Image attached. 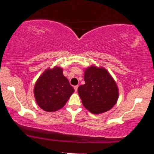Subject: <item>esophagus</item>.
Here are the masks:
<instances>
[{
    "instance_id": "esophagus-1",
    "label": "esophagus",
    "mask_w": 154,
    "mask_h": 154,
    "mask_svg": "<svg viewBox=\"0 0 154 154\" xmlns=\"http://www.w3.org/2000/svg\"><path fill=\"white\" fill-rule=\"evenodd\" d=\"M77 88H78V85H76V86H75V87H74V89H75V92H77Z\"/></svg>"
}]
</instances>
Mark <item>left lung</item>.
Instances as JSON below:
<instances>
[{
  "label": "left lung",
  "instance_id": "8db88e82",
  "mask_svg": "<svg viewBox=\"0 0 154 154\" xmlns=\"http://www.w3.org/2000/svg\"><path fill=\"white\" fill-rule=\"evenodd\" d=\"M85 85L79 86L78 93L84 106L95 114L110 110L119 96L118 88L104 68L91 66L84 74Z\"/></svg>",
  "mask_w": 154,
  "mask_h": 154
}]
</instances>
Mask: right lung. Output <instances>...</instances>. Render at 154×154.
<instances>
[{
  "instance_id": "add662e5",
  "label": "right lung",
  "mask_w": 154,
  "mask_h": 154,
  "mask_svg": "<svg viewBox=\"0 0 154 154\" xmlns=\"http://www.w3.org/2000/svg\"><path fill=\"white\" fill-rule=\"evenodd\" d=\"M75 90L60 67L48 69L39 77L34 88L35 98L44 111L52 112L63 107Z\"/></svg>"
}]
</instances>
